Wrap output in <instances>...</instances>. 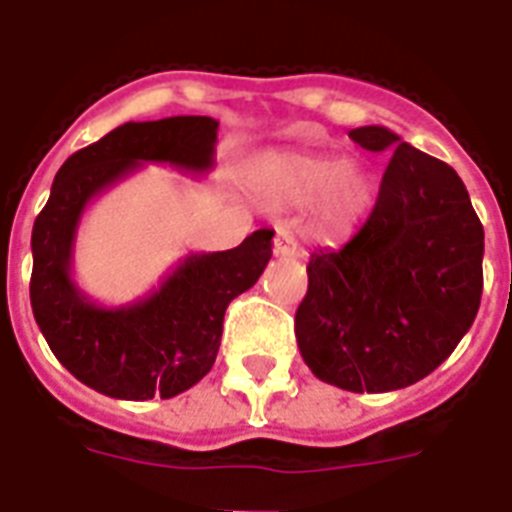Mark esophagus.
Listing matches in <instances>:
<instances>
[{
    "label": "esophagus",
    "mask_w": 512,
    "mask_h": 512,
    "mask_svg": "<svg viewBox=\"0 0 512 512\" xmlns=\"http://www.w3.org/2000/svg\"><path fill=\"white\" fill-rule=\"evenodd\" d=\"M273 255L276 257L300 255V247H297L295 236H292L287 228H279V231H276V239H273Z\"/></svg>",
    "instance_id": "esophagus-1"
}]
</instances>
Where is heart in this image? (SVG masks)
<instances>
[{"label":"heart","instance_id":"b5f03b06","mask_svg":"<svg viewBox=\"0 0 512 512\" xmlns=\"http://www.w3.org/2000/svg\"><path fill=\"white\" fill-rule=\"evenodd\" d=\"M260 188L279 204H308L319 196V209L332 225H350L372 204V177L361 164L324 156H276L257 170Z\"/></svg>","mask_w":512,"mask_h":512}]
</instances>
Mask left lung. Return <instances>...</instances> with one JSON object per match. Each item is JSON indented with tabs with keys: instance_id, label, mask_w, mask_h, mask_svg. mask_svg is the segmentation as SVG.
Wrapping results in <instances>:
<instances>
[{
	"instance_id": "8db88e82",
	"label": "left lung",
	"mask_w": 512,
	"mask_h": 512,
	"mask_svg": "<svg viewBox=\"0 0 512 512\" xmlns=\"http://www.w3.org/2000/svg\"><path fill=\"white\" fill-rule=\"evenodd\" d=\"M350 140L393 156L361 231L311 255L295 335L319 380L388 393L444 364L476 319L484 225L446 162L374 124Z\"/></svg>"
}]
</instances>
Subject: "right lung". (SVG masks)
I'll return each mask as SVG.
<instances>
[{"mask_svg":"<svg viewBox=\"0 0 512 512\" xmlns=\"http://www.w3.org/2000/svg\"><path fill=\"white\" fill-rule=\"evenodd\" d=\"M215 143L209 116L122 124L68 156L34 220V319L60 364L103 396L148 401L196 385L215 364L225 308L255 287L271 260L273 231L260 228L239 247L188 255L162 287L122 308L92 303L71 279L76 228L95 196L146 162L204 175Z\"/></svg>","mask_w":512,"mask_h":512,"instance_id":"obj_1","label":"right lung"}]
</instances>
